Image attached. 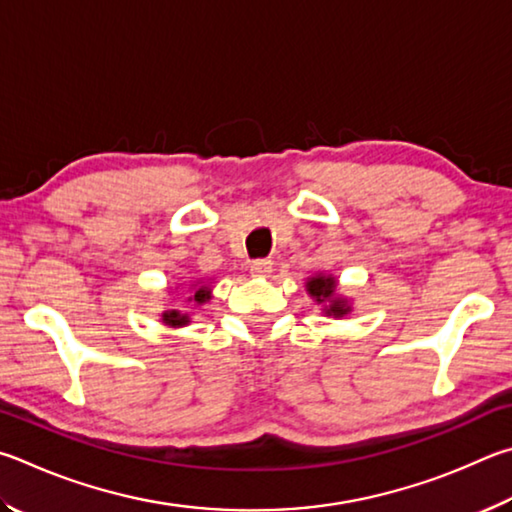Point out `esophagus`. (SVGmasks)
I'll list each match as a JSON object with an SVG mask.
<instances>
[{
  "instance_id": "34e87169",
  "label": "esophagus",
  "mask_w": 512,
  "mask_h": 512,
  "mask_svg": "<svg viewBox=\"0 0 512 512\" xmlns=\"http://www.w3.org/2000/svg\"><path fill=\"white\" fill-rule=\"evenodd\" d=\"M272 272V261L267 258H258V261H251V274L258 276V279H265Z\"/></svg>"
}]
</instances>
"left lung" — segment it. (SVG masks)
Returning a JSON list of instances; mask_svg holds the SVG:
<instances>
[{
  "label": "left lung",
  "mask_w": 512,
  "mask_h": 512,
  "mask_svg": "<svg viewBox=\"0 0 512 512\" xmlns=\"http://www.w3.org/2000/svg\"><path fill=\"white\" fill-rule=\"evenodd\" d=\"M308 292L312 294V297H315L317 301H326V299H333V292H335V281L330 279H326V276H317V279H312L310 283H308ZM328 315H346L348 312V308L344 306V301H339V299H335L333 303H330L328 306Z\"/></svg>",
  "instance_id": "obj_1"
}]
</instances>
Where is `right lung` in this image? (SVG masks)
Wrapping results in <instances>:
<instances>
[{"instance_id": "add662e5", "label": "right lung", "mask_w": 512, "mask_h": 512, "mask_svg": "<svg viewBox=\"0 0 512 512\" xmlns=\"http://www.w3.org/2000/svg\"><path fill=\"white\" fill-rule=\"evenodd\" d=\"M209 297H211V294H209V290H206V288H200V290L195 292V301L197 303H204ZM164 321H166L168 326H186L188 324V317L186 315H179V312L173 310V312H166Z\"/></svg>"}]
</instances>
